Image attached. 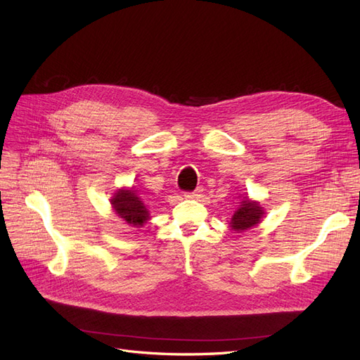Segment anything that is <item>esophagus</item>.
<instances>
[{"instance_id": "esophagus-1", "label": "esophagus", "mask_w": 360, "mask_h": 360, "mask_svg": "<svg viewBox=\"0 0 360 360\" xmlns=\"http://www.w3.org/2000/svg\"><path fill=\"white\" fill-rule=\"evenodd\" d=\"M202 192H204L202 188H198V189L193 191V192H186V193H184V198H189V200H198V198L202 196Z\"/></svg>"}]
</instances>
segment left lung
<instances>
[{
    "instance_id": "left-lung-1",
    "label": "left lung",
    "mask_w": 360,
    "mask_h": 360,
    "mask_svg": "<svg viewBox=\"0 0 360 360\" xmlns=\"http://www.w3.org/2000/svg\"><path fill=\"white\" fill-rule=\"evenodd\" d=\"M264 214H265L264 207H260L259 202L252 201L247 196H244L241 202L238 204L237 212L233 213V216L231 219L229 226L237 232L247 231V229L256 226L260 221V219L264 217Z\"/></svg>"
}]
</instances>
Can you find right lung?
<instances>
[{
  "label": "right lung",
  "mask_w": 360,
  "mask_h": 360,
  "mask_svg": "<svg viewBox=\"0 0 360 360\" xmlns=\"http://www.w3.org/2000/svg\"><path fill=\"white\" fill-rule=\"evenodd\" d=\"M115 213L129 226H143L150 219L148 216L147 205L141 201L137 191L131 189H119L113 198L110 200Z\"/></svg>",
  "instance_id": "1"
}]
</instances>
